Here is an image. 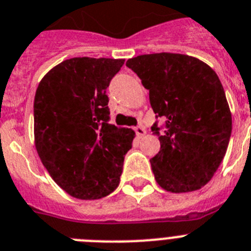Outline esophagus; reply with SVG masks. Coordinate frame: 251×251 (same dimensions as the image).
<instances>
[{
	"mask_svg": "<svg viewBox=\"0 0 251 251\" xmlns=\"http://www.w3.org/2000/svg\"><path fill=\"white\" fill-rule=\"evenodd\" d=\"M135 132H136V135H138L139 138H143L144 135L147 134V130H145L143 126H136V127H135Z\"/></svg>",
	"mask_w": 251,
	"mask_h": 251,
	"instance_id": "34e87169",
	"label": "esophagus"
}]
</instances>
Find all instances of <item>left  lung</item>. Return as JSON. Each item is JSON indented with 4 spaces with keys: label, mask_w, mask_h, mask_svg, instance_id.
<instances>
[{
    "label": "left lung",
    "mask_w": 251,
    "mask_h": 251,
    "mask_svg": "<svg viewBox=\"0 0 251 251\" xmlns=\"http://www.w3.org/2000/svg\"><path fill=\"white\" fill-rule=\"evenodd\" d=\"M128 68L149 89L156 116L160 151L150 159L156 183L172 193H186L210 182L225 156L232 128L231 111L216 72L186 54L154 53L131 58Z\"/></svg>",
    "instance_id": "obj_1"
}]
</instances>
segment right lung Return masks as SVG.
Instances as JSON below:
<instances>
[{"mask_svg": "<svg viewBox=\"0 0 251 251\" xmlns=\"http://www.w3.org/2000/svg\"><path fill=\"white\" fill-rule=\"evenodd\" d=\"M125 59L72 58L40 80L34 100V140L54 182L78 200H100L117 188L131 128L108 124L110 80Z\"/></svg>", "mask_w": 251, "mask_h": 251, "instance_id": "1", "label": "right lung"}]
</instances>
